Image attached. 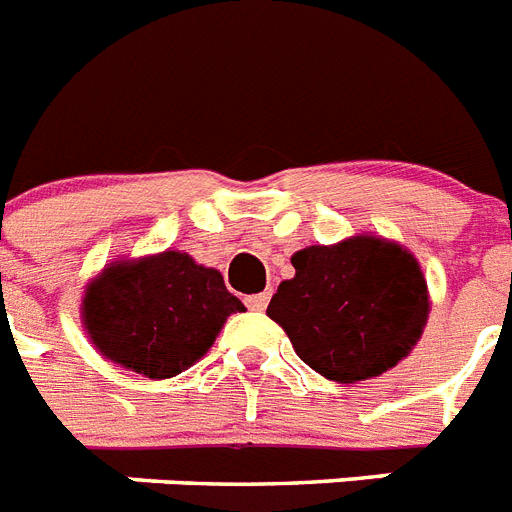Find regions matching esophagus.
<instances>
[{"label": "esophagus", "instance_id": "esophagus-1", "mask_svg": "<svg viewBox=\"0 0 512 512\" xmlns=\"http://www.w3.org/2000/svg\"><path fill=\"white\" fill-rule=\"evenodd\" d=\"M269 298H272V293L248 295V298H246V306L251 308V311H264V308H266V303H269Z\"/></svg>", "mask_w": 512, "mask_h": 512}]
</instances>
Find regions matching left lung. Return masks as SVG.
<instances>
[{
    "mask_svg": "<svg viewBox=\"0 0 512 512\" xmlns=\"http://www.w3.org/2000/svg\"><path fill=\"white\" fill-rule=\"evenodd\" d=\"M295 277L280 282L266 314L322 377L363 382L398 366L429 319V290L411 251L353 235L293 253Z\"/></svg>",
    "mask_w": 512,
    "mask_h": 512,
    "instance_id": "8db88e82",
    "label": "left lung"
}]
</instances>
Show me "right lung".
<instances>
[{
  "mask_svg": "<svg viewBox=\"0 0 512 512\" xmlns=\"http://www.w3.org/2000/svg\"><path fill=\"white\" fill-rule=\"evenodd\" d=\"M246 306L217 269L183 251L112 261L86 285L83 327L122 369L170 379L206 356L227 316Z\"/></svg>",
  "mask_w": 512,
  "mask_h": 512,
  "instance_id": "add662e5",
  "label": "right lung"
}]
</instances>
